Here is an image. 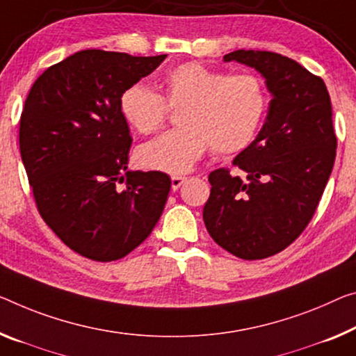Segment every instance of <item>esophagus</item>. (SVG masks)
Segmentation results:
<instances>
[{"label": "esophagus", "instance_id": "1", "mask_svg": "<svg viewBox=\"0 0 356 356\" xmlns=\"http://www.w3.org/2000/svg\"><path fill=\"white\" fill-rule=\"evenodd\" d=\"M186 177H179V175H175V177H172V189L177 191L178 188H181V184L186 181Z\"/></svg>", "mask_w": 356, "mask_h": 356}]
</instances>
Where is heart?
<instances>
[{"label": "heart", "instance_id": "1", "mask_svg": "<svg viewBox=\"0 0 356 356\" xmlns=\"http://www.w3.org/2000/svg\"><path fill=\"white\" fill-rule=\"evenodd\" d=\"M163 95L143 83L129 86L119 108L136 132L149 135L183 108L178 124L138 149L136 159L149 170L181 175L193 170L205 151L234 154L251 145L269 106L267 87L258 74L237 73L186 62L163 76Z\"/></svg>", "mask_w": 356, "mask_h": 356}]
</instances>
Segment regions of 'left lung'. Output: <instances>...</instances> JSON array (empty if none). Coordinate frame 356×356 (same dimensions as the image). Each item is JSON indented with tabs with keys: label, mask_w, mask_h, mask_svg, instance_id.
<instances>
[{
	"label": "left lung",
	"mask_w": 356,
	"mask_h": 356,
	"mask_svg": "<svg viewBox=\"0 0 356 356\" xmlns=\"http://www.w3.org/2000/svg\"><path fill=\"white\" fill-rule=\"evenodd\" d=\"M266 78L272 100L266 124L232 165L209 175L204 222L211 238L240 259H264L289 247L315 215L334 165L331 98L320 76L267 51H234Z\"/></svg>",
	"instance_id": "obj_1"
}]
</instances>
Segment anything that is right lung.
Instances as JSON below:
<instances>
[{
  "mask_svg": "<svg viewBox=\"0 0 356 356\" xmlns=\"http://www.w3.org/2000/svg\"><path fill=\"white\" fill-rule=\"evenodd\" d=\"M165 57L87 49L49 67L26 97L19 145L36 209L84 258L127 256L165 207L167 173L127 170L132 136L119 108L122 92Z\"/></svg>",
  "mask_w": 356,
  "mask_h": 356,
  "instance_id": "right-lung-1",
  "label": "right lung"
}]
</instances>
